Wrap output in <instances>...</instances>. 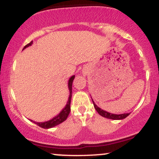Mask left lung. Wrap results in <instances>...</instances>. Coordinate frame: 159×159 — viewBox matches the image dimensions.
Returning <instances> with one entry per match:
<instances>
[{
  "instance_id": "8db88e82",
  "label": "left lung",
  "mask_w": 159,
  "mask_h": 159,
  "mask_svg": "<svg viewBox=\"0 0 159 159\" xmlns=\"http://www.w3.org/2000/svg\"><path fill=\"white\" fill-rule=\"evenodd\" d=\"M92 101H93L94 108H95V109L97 110V112H98L101 116L104 117V118H109V119H112V120H121V119H124V118H125L126 117H128L129 115H130V113H124V114L118 115V114H112V113L108 112V111L103 110V109H100V108L98 107V106L96 105L95 102H93V99H92Z\"/></svg>"
}]
</instances>
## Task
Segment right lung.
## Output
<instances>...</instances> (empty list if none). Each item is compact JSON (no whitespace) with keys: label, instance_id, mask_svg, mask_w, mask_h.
<instances>
[{"label":"right lung","instance_id":"right-lung-1","mask_svg":"<svg viewBox=\"0 0 159 159\" xmlns=\"http://www.w3.org/2000/svg\"><path fill=\"white\" fill-rule=\"evenodd\" d=\"M33 43V41H31L30 43H28L27 45H25L24 47V49H25L28 47L31 46V44ZM75 78V75H72L69 78V82H68V87H69V99H68V102L66 103V105L65 107L62 109V110L59 113L57 116H56L54 118H52V119L49 120L48 121H44V122H36L32 121V120H30L31 121H32L33 123L36 124V125H38L41 128H44V129H49L53 128V127L57 126V125H60V124L63 122L64 121H66L67 117L69 116V112H70L71 109H70V103H71V93H72V82L73 80Z\"/></svg>","mask_w":159,"mask_h":159}]
</instances>
